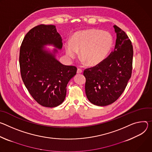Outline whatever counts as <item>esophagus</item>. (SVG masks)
Listing matches in <instances>:
<instances>
[{"label":"esophagus","mask_w":152,"mask_h":152,"mask_svg":"<svg viewBox=\"0 0 152 152\" xmlns=\"http://www.w3.org/2000/svg\"><path fill=\"white\" fill-rule=\"evenodd\" d=\"M77 74H81V73H82V72H83V71H82L81 69L78 68V69H77Z\"/></svg>","instance_id":"obj_1"}]
</instances>
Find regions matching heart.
<instances>
[{
    "label": "heart",
    "instance_id": "heart-1",
    "mask_svg": "<svg viewBox=\"0 0 152 152\" xmlns=\"http://www.w3.org/2000/svg\"><path fill=\"white\" fill-rule=\"evenodd\" d=\"M113 39L107 32L89 29L75 32L71 42L65 43L66 56L74 59L80 52V57L89 66L102 62L112 47Z\"/></svg>",
    "mask_w": 152,
    "mask_h": 152
}]
</instances>
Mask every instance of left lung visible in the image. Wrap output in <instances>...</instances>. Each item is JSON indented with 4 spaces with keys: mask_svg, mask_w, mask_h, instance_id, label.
Returning a JSON list of instances; mask_svg holds the SVG:
<instances>
[{
    "mask_svg": "<svg viewBox=\"0 0 152 152\" xmlns=\"http://www.w3.org/2000/svg\"><path fill=\"white\" fill-rule=\"evenodd\" d=\"M115 49L96 66L85 69V92L92 104L105 106L116 101L125 90L131 77L133 46L126 32L116 25Z\"/></svg>",
    "mask_w": 152,
    "mask_h": 152,
    "instance_id": "obj_1",
    "label": "left lung"
}]
</instances>
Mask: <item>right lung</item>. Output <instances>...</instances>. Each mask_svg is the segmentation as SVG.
<instances>
[{"label": "right lung", "mask_w": 152, "mask_h": 152, "mask_svg": "<svg viewBox=\"0 0 152 152\" xmlns=\"http://www.w3.org/2000/svg\"><path fill=\"white\" fill-rule=\"evenodd\" d=\"M63 46L61 37L56 26L41 24L25 35L20 49L19 64L22 80L36 102L46 107L61 104L65 99L66 86L76 74L74 66H66L56 59L54 54L44 50V45Z\"/></svg>", "instance_id": "1"}]
</instances>
